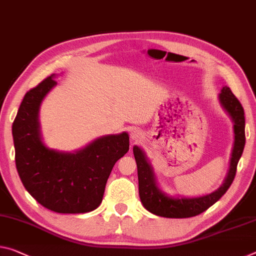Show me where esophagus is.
Wrapping results in <instances>:
<instances>
[{
  "instance_id": "1",
  "label": "esophagus",
  "mask_w": 256,
  "mask_h": 256,
  "mask_svg": "<svg viewBox=\"0 0 256 256\" xmlns=\"http://www.w3.org/2000/svg\"><path fill=\"white\" fill-rule=\"evenodd\" d=\"M132 140H137L140 138V135L138 134H137L136 132H134L132 134Z\"/></svg>"
}]
</instances>
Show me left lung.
Masks as SVG:
<instances>
[{
	"mask_svg": "<svg viewBox=\"0 0 256 256\" xmlns=\"http://www.w3.org/2000/svg\"><path fill=\"white\" fill-rule=\"evenodd\" d=\"M220 103L223 108L229 113L234 121V145L231 154L230 169L228 176L221 188L210 194L196 198H172L164 194L156 183L151 164L148 162L144 152L138 146H134V156L137 164V174H138V190L140 198L143 206L152 214L169 218H186L202 214L212 205L218 202L226 194L228 188L232 184L237 164L242 154L245 146V113L240 104L229 87H223L218 95Z\"/></svg>",
	"mask_w": 256,
	"mask_h": 256,
	"instance_id": "obj_1",
	"label": "left lung"
}]
</instances>
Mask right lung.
Instances as JSON below:
<instances>
[{"label": "right lung", "instance_id": "1", "mask_svg": "<svg viewBox=\"0 0 256 256\" xmlns=\"http://www.w3.org/2000/svg\"><path fill=\"white\" fill-rule=\"evenodd\" d=\"M54 76L27 92L18 110L12 124L16 167L24 186L43 207L62 214L88 213L100 205L113 166L129 150V136L100 137L74 153L46 148L38 108L57 84Z\"/></svg>", "mask_w": 256, "mask_h": 256}]
</instances>
